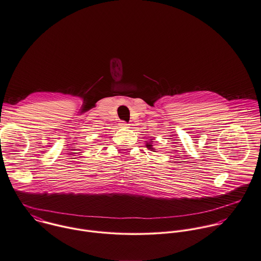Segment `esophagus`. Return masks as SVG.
I'll use <instances>...</instances> for the list:
<instances>
[{"mask_svg": "<svg viewBox=\"0 0 261 261\" xmlns=\"http://www.w3.org/2000/svg\"><path fill=\"white\" fill-rule=\"evenodd\" d=\"M119 125H120L121 127H123V128H128V126H129V124L126 123V122H124V121H121Z\"/></svg>", "mask_w": 261, "mask_h": 261, "instance_id": "34e87169", "label": "esophagus"}]
</instances>
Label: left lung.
Segmentation results:
<instances>
[{
  "mask_svg": "<svg viewBox=\"0 0 261 261\" xmlns=\"http://www.w3.org/2000/svg\"><path fill=\"white\" fill-rule=\"evenodd\" d=\"M146 147H147L148 149H151L152 151H154V148H153V146H152V142H147V143H146Z\"/></svg>",
  "mask_w": 261,
  "mask_h": 261,
  "instance_id": "obj_1",
  "label": "left lung"
}]
</instances>
